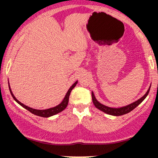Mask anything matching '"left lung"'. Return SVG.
Returning <instances> with one entry per match:
<instances>
[{"mask_svg":"<svg viewBox=\"0 0 158 158\" xmlns=\"http://www.w3.org/2000/svg\"><path fill=\"white\" fill-rule=\"evenodd\" d=\"M150 88H151V86H149L147 92H146V93L142 97L139 98V99H137V101L131 103V104L128 105V106L120 107V108H110V107H108L105 106V105L102 104V103L99 102V101H97V99H96L93 91H92L91 93L92 100H93V103L94 106H95L96 108H98L99 110H102V111L104 112V113L109 114V115H113V116H121V115H123V114L129 113V112H131L132 110L135 109L136 107L138 106L140 104V103L142 102L143 101L146 99V97L148 96V92H149L150 90Z\"/></svg>","mask_w":158,"mask_h":158,"instance_id":"1","label":"left lung"}]
</instances>
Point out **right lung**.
<instances>
[{
	"mask_svg": "<svg viewBox=\"0 0 158 158\" xmlns=\"http://www.w3.org/2000/svg\"><path fill=\"white\" fill-rule=\"evenodd\" d=\"M77 83H78V81H75V82H74V84H73V85H72V86L69 88V90H68V92H67L64 98L63 99L62 102H61L60 104H59L58 106L53 107V108H48V109H44V110L34 109V108H30V107L23 105V103L19 102V101L16 99L15 96H14V94H12V90H11L10 86V83H9V88H10V93H11V95H12V97H13L14 99H15V102H17L18 103H19L20 106H21L23 108H24L25 109L28 110L29 111H30L32 114H35V115L39 116V117H51V116L56 115V114H59V112H61L63 110H64L65 108H66V107L68 106V104L69 97H70V92H71V90L73 89L74 87L77 85Z\"/></svg>",
	"mask_w": 158,
	"mask_h": 158,
	"instance_id": "add662e5",
	"label": "right lung"
}]
</instances>
